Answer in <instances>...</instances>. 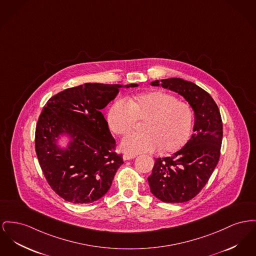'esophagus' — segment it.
<instances>
[{"mask_svg": "<svg viewBox=\"0 0 256 256\" xmlns=\"http://www.w3.org/2000/svg\"><path fill=\"white\" fill-rule=\"evenodd\" d=\"M136 158V156H130V154H124L122 156L124 160H132V158Z\"/></svg>", "mask_w": 256, "mask_h": 256, "instance_id": "esophagus-1", "label": "esophagus"}]
</instances>
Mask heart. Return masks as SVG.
Returning a JSON list of instances; mask_svg holds the SVG:
<instances>
[{"instance_id":"b5f03b06","label":"heart","mask_w":256,"mask_h":256,"mask_svg":"<svg viewBox=\"0 0 256 256\" xmlns=\"http://www.w3.org/2000/svg\"><path fill=\"white\" fill-rule=\"evenodd\" d=\"M194 114L186 102L162 90L142 92L124 102H115L107 112L108 128L115 136L130 134L136 122H142V134L124 138L120 150L126 154L160 150L171 154L188 142Z\"/></svg>"}]
</instances>
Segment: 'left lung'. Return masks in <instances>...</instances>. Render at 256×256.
Here are the masks:
<instances>
[{"mask_svg":"<svg viewBox=\"0 0 256 256\" xmlns=\"http://www.w3.org/2000/svg\"><path fill=\"white\" fill-rule=\"evenodd\" d=\"M152 86L178 92L194 112V134L171 156L156 158L148 177L150 192L166 203H182L196 197L210 179L218 162L222 141V120L210 94L194 83L168 78Z\"/></svg>","mask_w":256,"mask_h":256,"instance_id":"8db88e82","label":"left lung"}]
</instances>
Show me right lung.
Returning a JSON list of instances; mask_svg holds the SVG:
<instances>
[{
	"mask_svg": "<svg viewBox=\"0 0 256 256\" xmlns=\"http://www.w3.org/2000/svg\"><path fill=\"white\" fill-rule=\"evenodd\" d=\"M138 84L85 83L47 102L36 128V152L51 188L66 201L86 204L109 190L122 164L102 110L120 88ZM66 136V148L58 145Z\"/></svg>",
	"mask_w": 256,
	"mask_h": 256,
	"instance_id": "right-lung-1",
	"label": "right lung"
}]
</instances>
